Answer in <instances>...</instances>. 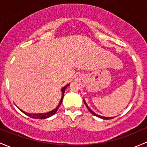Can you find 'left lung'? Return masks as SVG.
Instances as JSON below:
<instances>
[{"instance_id": "1", "label": "left lung", "mask_w": 147, "mask_h": 147, "mask_svg": "<svg viewBox=\"0 0 147 147\" xmlns=\"http://www.w3.org/2000/svg\"><path fill=\"white\" fill-rule=\"evenodd\" d=\"M84 104L86 105V107H87V109H89V111H90V113L92 114H93L94 115H95V116H96V117H98V118H102V119H103V120H110V119H112V118H113V117H103V116H101V115H97V114H96L94 112H93V111H92V110H91L90 109H89V107H88V106L87 105H86V102H85V101H84Z\"/></svg>"}]
</instances>
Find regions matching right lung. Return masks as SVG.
Here are the masks:
<instances>
[{
	"label": "right lung",
	"mask_w": 147,
	"mask_h": 147,
	"mask_svg": "<svg viewBox=\"0 0 147 147\" xmlns=\"http://www.w3.org/2000/svg\"><path fill=\"white\" fill-rule=\"evenodd\" d=\"M69 85V84H67L66 86H65L63 88V89H61L62 91V98L61 99V101H60L59 103H58V105L57 106V107L55 108V109H54L53 110H52L51 111H49V112L48 113H37V114H34V113H26L25 111L21 110V109H20L22 112L23 113L26 114V115H27V116L30 117V118H35V119H46V118H49V117L52 116V115H53L55 113L57 112V111L58 110V109H59L60 106L61 105L62 103V101H63V96H64V93H65V89Z\"/></svg>",
	"instance_id": "add662e5"
}]
</instances>
